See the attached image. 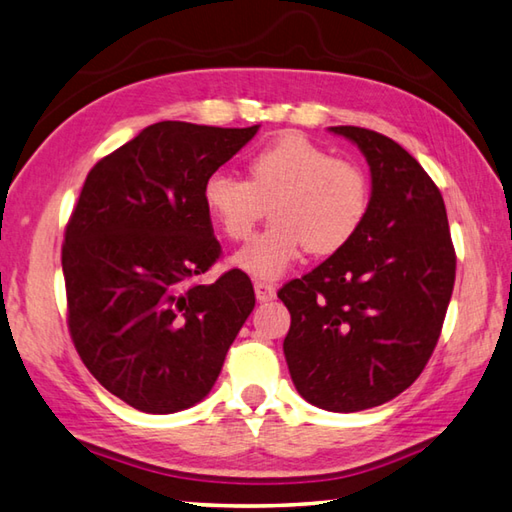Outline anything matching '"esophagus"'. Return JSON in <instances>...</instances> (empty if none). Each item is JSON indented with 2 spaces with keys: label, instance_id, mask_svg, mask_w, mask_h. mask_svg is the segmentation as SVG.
Listing matches in <instances>:
<instances>
[{
  "label": "esophagus",
  "instance_id": "1",
  "mask_svg": "<svg viewBox=\"0 0 512 512\" xmlns=\"http://www.w3.org/2000/svg\"><path fill=\"white\" fill-rule=\"evenodd\" d=\"M254 292H256L258 301L265 303V301H272V298L276 296V287H274V283H269V281H256Z\"/></svg>",
  "mask_w": 512,
  "mask_h": 512
}]
</instances>
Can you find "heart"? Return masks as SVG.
<instances>
[{"label":"heart","mask_w":512,"mask_h":512,"mask_svg":"<svg viewBox=\"0 0 512 512\" xmlns=\"http://www.w3.org/2000/svg\"><path fill=\"white\" fill-rule=\"evenodd\" d=\"M202 202L229 240H245L265 207L272 223L234 256L258 278L281 276L303 249L330 256L361 229L370 207V180L352 160L334 158L301 133L260 147L247 162V180L216 171L202 185Z\"/></svg>","instance_id":"obj_1"}]
</instances>
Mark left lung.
Returning <instances> with one entry per match:
<instances>
[{"instance_id": "obj_1", "label": "left lung", "mask_w": 512, "mask_h": 512, "mask_svg": "<svg viewBox=\"0 0 512 512\" xmlns=\"http://www.w3.org/2000/svg\"><path fill=\"white\" fill-rule=\"evenodd\" d=\"M332 131L368 158L372 198L350 243L278 289L292 314L283 352L305 401L359 412L394 399L426 368L457 254L439 187L401 144L361 127Z\"/></svg>"}]
</instances>
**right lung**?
I'll use <instances>...</instances> for the list:
<instances>
[{
	"instance_id": "obj_1",
	"label": "right lung",
	"mask_w": 512,
	"mask_h": 512,
	"mask_svg": "<svg viewBox=\"0 0 512 512\" xmlns=\"http://www.w3.org/2000/svg\"><path fill=\"white\" fill-rule=\"evenodd\" d=\"M256 131L156 122L84 180L62 243L66 323L82 363L131 408L205 399L254 310L240 269L196 278L223 254L202 185Z\"/></svg>"
}]
</instances>
